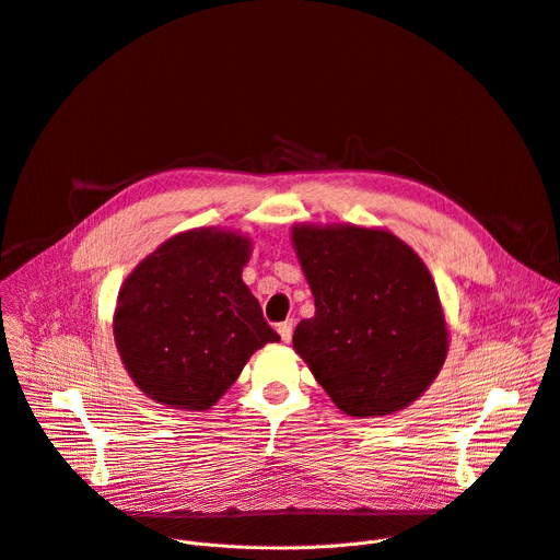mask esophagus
I'll list each match as a JSON object with an SVG mask.
<instances>
[{
  "mask_svg": "<svg viewBox=\"0 0 560 560\" xmlns=\"http://www.w3.org/2000/svg\"><path fill=\"white\" fill-rule=\"evenodd\" d=\"M279 335H281V341L283 343H290L292 341V332H294V324H292V318H288V322H283V324H279Z\"/></svg>",
  "mask_w": 560,
  "mask_h": 560,
  "instance_id": "34e87169",
  "label": "esophagus"
}]
</instances>
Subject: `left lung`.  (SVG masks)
<instances>
[{
  "instance_id": "obj_1",
  "label": "left lung",
  "mask_w": 560,
  "mask_h": 560,
  "mask_svg": "<svg viewBox=\"0 0 560 560\" xmlns=\"http://www.w3.org/2000/svg\"><path fill=\"white\" fill-rule=\"evenodd\" d=\"M290 238L314 296V316L294 330V352L348 417L412 406L450 350L423 259L385 228L296 223Z\"/></svg>"
}]
</instances>
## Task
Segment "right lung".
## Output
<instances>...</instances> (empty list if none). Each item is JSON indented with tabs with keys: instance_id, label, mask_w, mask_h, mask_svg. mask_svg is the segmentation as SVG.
Segmentation results:
<instances>
[{
	"instance_id": "obj_1",
	"label": "right lung",
	"mask_w": 560,
	"mask_h": 560,
	"mask_svg": "<svg viewBox=\"0 0 560 560\" xmlns=\"http://www.w3.org/2000/svg\"><path fill=\"white\" fill-rule=\"evenodd\" d=\"M253 238L225 228L179 232L121 283L113 335L132 383L173 410H210L250 357L279 335L242 272Z\"/></svg>"
}]
</instances>
